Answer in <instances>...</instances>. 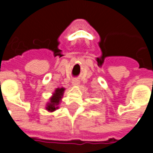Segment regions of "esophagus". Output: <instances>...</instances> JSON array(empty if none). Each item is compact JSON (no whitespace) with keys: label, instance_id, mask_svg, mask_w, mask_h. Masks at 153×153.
<instances>
[{"label":"esophagus","instance_id":"34e87169","mask_svg":"<svg viewBox=\"0 0 153 153\" xmlns=\"http://www.w3.org/2000/svg\"><path fill=\"white\" fill-rule=\"evenodd\" d=\"M72 83H73V84H77V83H79V80H78V79H73Z\"/></svg>","mask_w":153,"mask_h":153}]
</instances>
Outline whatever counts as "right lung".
<instances>
[{"instance_id":"1","label":"right lung","mask_w":153,"mask_h":153,"mask_svg":"<svg viewBox=\"0 0 153 153\" xmlns=\"http://www.w3.org/2000/svg\"><path fill=\"white\" fill-rule=\"evenodd\" d=\"M64 91H65V88H56V90L54 93L52 97H51L50 102L47 103V111H55V110L58 108L57 106H58V104L60 102V98L62 97Z\"/></svg>"}]
</instances>
